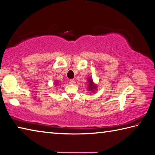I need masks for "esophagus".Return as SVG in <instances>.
I'll return each instance as SVG.
<instances>
[{
    "label": "esophagus",
    "mask_w": 155,
    "mask_h": 155,
    "mask_svg": "<svg viewBox=\"0 0 155 155\" xmlns=\"http://www.w3.org/2000/svg\"><path fill=\"white\" fill-rule=\"evenodd\" d=\"M70 83L71 84V85H74V84L76 83V81L74 79H71V80H70Z\"/></svg>",
    "instance_id": "34e87169"
}]
</instances>
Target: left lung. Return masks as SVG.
I'll return each instance as SVG.
<instances>
[{"label":"left lung","instance_id":"8db88e82","mask_svg":"<svg viewBox=\"0 0 155 155\" xmlns=\"http://www.w3.org/2000/svg\"><path fill=\"white\" fill-rule=\"evenodd\" d=\"M87 81H88V85H87V90L90 92V94L91 93H94L95 91H97V85L96 84H95L94 83V81H93V79L91 78V77H89L88 79H87Z\"/></svg>","mask_w":155,"mask_h":155}]
</instances>
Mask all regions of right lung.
Here are the masks:
<instances>
[{
  "label": "right lung",
  "instance_id": "right-lung-1",
  "mask_svg": "<svg viewBox=\"0 0 155 155\" xmlns=\"http://www.w3.org/2000/svg\"><path fill=\"white\" fill-rule=\"evenodd\" d=\"M58 85V81H56L55 82V85Z\"/></svg>",
  "mask_w": 155,
  "mask_h": 155
}]
</instances>
